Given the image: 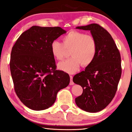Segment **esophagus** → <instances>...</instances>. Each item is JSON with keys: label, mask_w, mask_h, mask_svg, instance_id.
Instances as JSON below:
<instances>
[{"label": "esophagus", "mask_w": 132, "mask_h": 132, "mask_svg": "<svg viewBox=\"0 0 132 132\" xmlns=\"http://www.w3.org/2000/svg\"><path fill=\"white\" fill-rule=\"evenodd\" d=\"M70 85H73L74 82L73 81V76L70 75Z\"/></svg>", "instance_id": "1"}]
</instances>
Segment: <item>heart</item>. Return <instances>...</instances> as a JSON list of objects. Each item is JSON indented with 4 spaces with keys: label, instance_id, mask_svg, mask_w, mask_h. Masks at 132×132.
Segmentation results:
<instances>
[{
    "label": "heart",
    "instance_id": "1",
    "mask_svg": "<svg viewBox=\"0 0 132 132\" xmlns=\"http://www.w3.org/2000/svg\"><path fill=\"white\" fill-rule=\"evenodd\" d=\"M63 43L54 40L51 44V52L57 61H62L66 56V50L70 51V57L60 62L58 68L69 73H73L81 65L87 67L93 62L97 52L95 38L78 30H71L62 38Z\"/></svg>",
    "mask_w": 132,
    "mask_h": 132
}]
</instances>
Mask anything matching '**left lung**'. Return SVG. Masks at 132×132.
<instances>
[{
	"label": "left lung",
	"mask_w": 132,
	"mask_h": 132,
	"mask_svg": "<svg viewBox=\"0 0 132 132\" xmlns=\"http://www.w3.org/2000/svg\"><path fill=\"white\" fill-rule=\"evenodd\" d=\"M76 28L90 30L97 41V52L93 62L73 78L83 89L75 102L81 110L96 113L105 108L116 94L122 73L121 54L111 35L99 24Z\"/></svg>",
	"instance_id": "8db88e82"
}]
</instances>
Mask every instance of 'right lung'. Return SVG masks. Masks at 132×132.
<instances>
[{
	"label": "right lung",
	"mask_w": 132,
	"mask_h": 132,
	"mask_svg": "<svg viewBox=\"0 0 132 132\" xmlns=\"http://www.w3.org/2000/svg\"><path fill=\"white\" fill-rule=\"evenodd\" d=\"M66 31L60 27L34 26L16 40L10 67L14 89L29 108L46 110L53 105L57 92L69 84L70 76L56 70L51 44Z\"/></svg>",
	"instance_id": "add662e5"
}]
</instances>
